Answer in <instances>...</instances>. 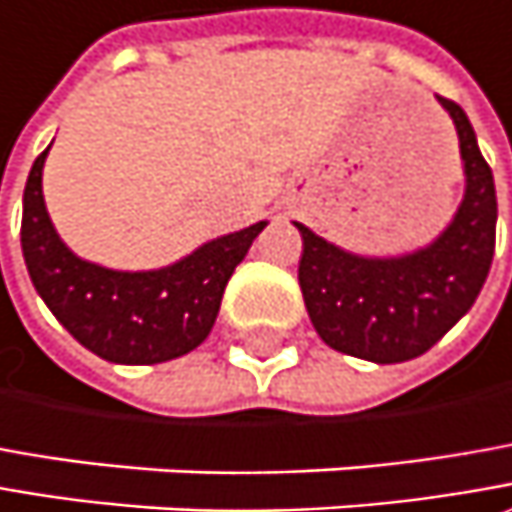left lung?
Wrapping results in <instances>:
<instances>
[{
  "label": "left lung",
  "mask_w": 512,
  "mask_h": 512,
  "mask_svg": "<svg viewBox=\"0 0 512 512\" xmlns=\"http://www.w3.org/2000/svg\"><path fill=\"white\" fill-rule=\"evenodd\" d=\"M459 135L465 198L431 246L399 257L351 255L309 226L297 280L317 334L360 360L405 362L425 354L465 317L496 249V186L465 110L439 96Z\"/></svg>",
  "instance_id": "8db88e82"
}]
</instances>
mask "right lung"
Here are the masks:
<instances>
[{
    "mask_svg": "<svg viewBox=\"0 0 512 512\" xmlns=\"http://www.w3.org/2000/svg\"><path fill=\"white\" fill-rule=\"evenodd\" d=\"M47 150L27 175L22 255L53 317L84 348L121 365H155L198 348L215 326L229 277L266 221L209 240L164 269L115 272L73 255L53 229L42 195Z\"/></svg>",
    "mask_w": 512,
    "mask_h": 512,
    "instance_id": "right-lung-1",
    "label": "right lung"
}]
</instances>
